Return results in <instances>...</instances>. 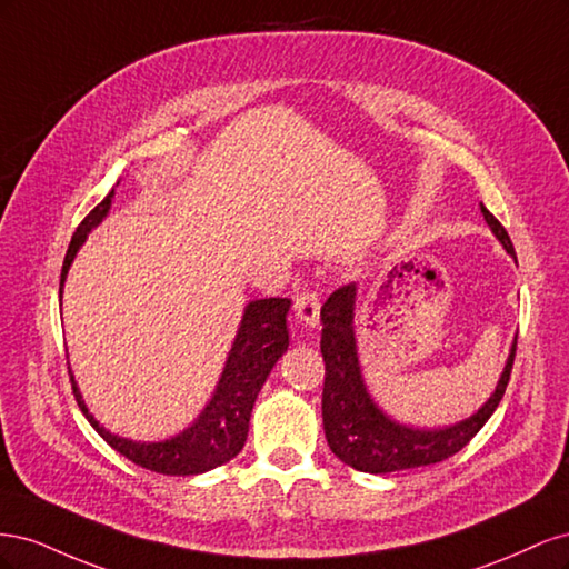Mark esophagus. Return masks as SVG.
Instances as JSON below:
<instances>
[{
  "label": "esophagus",
  "instance_id": "obj_1",
  "mask_svg": "<svg viewBox=\"0 0 569 569\" xmlns=\"http://www.w3.org/2000/svg\"><path fill=\"white\" fill-rule=\"evenodd\" d=\"M295 313L306 327H318L320 325V297L313 291H303L295 299Z\"/></svg>",
  "mask_w": 569,
  "mask_h": 569
}]
</instances>
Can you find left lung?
I'll return each mask as SVG.
<instances>
[{
    "label": "left lung",
    "mask_w": 569,
    "mask_h": 569,
    "mask_svg": "<svg viewBox=\"0 0 569 569\" xmlns=\"http://www.w3.org/2000/svg\"><path fill=\"white\" fill-rule=\"evenodd\" d=\"M481 213H485V220L489 222L498 242L515 256L506 228L493 218V213L487 211L485 203H481ZM353 306L356 282L332 291L320 311V351L325 360L322 425L332 453L341 462L370 475L422 468V465L441 462L456 456L462 446L470 443V439L485 427L498 403H501L510 380L518 339L512 341L508 363L496 391L475 416L443 429H412L387 418L370 399L356 353Z\"/></svg>",
    "instance_id": "left-lung-1"
}]
</instances>
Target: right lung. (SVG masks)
<instances>
[{
	"label": "right lung",
	"instance_id": "obj_1",
	"mask_svg": "<svg viewBox=\"0 0 569 569\" xmlns=\"http://www.w3.org/2000/svg\"><path fill=\"white\" fill-rule=\"evenodd\" d=\"M113 192L107 199L97 203L94 209L84 216L78 226L71 244H68L63 268H61V282H59V297L63 291V282L68 268H71L78 249L82 247L88 232L97 228L101 220L107 218L111 209ZM289 299H258L244 308L242 325L234 337V343L228 356L226 370L220 375V382L213 391V399L201 410V416L194 420L192 427H187L182 435L166 439V441H130L118 435H111L109 429L101 427L94 416H90L88 406H84L78 385L71 372V387L76 393V401L84 418L97 429L99 437L104 439L111 449L120 456H126L140 468H147L159 475H201L209 472L218 465L232 460L247 441L249 432V418L251 408L256 403V396L261 391L263 382L272 366L278 363L280 356L289 347V332H287V311Z\"/></svg>",
	"mask_w": 569,
	"mask_h": 569
}]
</instances>
